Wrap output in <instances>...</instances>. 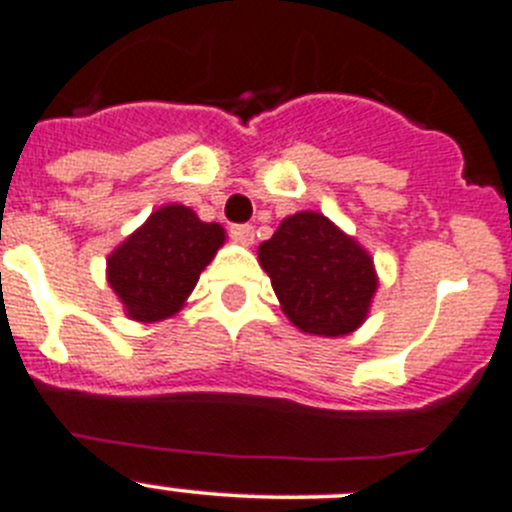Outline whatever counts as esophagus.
<instances>
[{
    "instance_id": "34e87169",
    "label": "esophagus",
    "mask_w": 512,
    "mask_h": 512,
    "mask_svg": "<svg viewBox=\"0 0 512 512\" xmlns=\"http://www.w3.org/2000/svg\"><path fill=\"white\" fill-rule=\"evenodd\" d=\"M231 238L241 246H251L253 243V225L241 223V225H231Z\"/></svg>"
}]
</instances>
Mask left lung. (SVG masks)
I'll return each mask as SVG.
<instances>
[{"label": "left lung", "mask_w": 512, "mask_h": 512, "mask_svg": "<svg viewBox=\"0 0 512 512\" xmlns=\"http://www.w3.org/2000/svg\"><path fill=\"white\" fill-rule=\"evenodd\" d=\"M261 269L302 332L340 337L368 314L378 279L368 253L320 213H297L259 246Z\"/></svg>", "instance_id": "obj_1"}]
</instances>
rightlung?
<instances>
[{
	"label": "right lung",
	"instance_id": "add662e5",
	"mask_svg": "<svg viewBox=\"0 0 512 512\" xmlns=\"http://www.w3.org/2000/svg\"><path fill=\"white\" fill-rule=\"evenodd\" d=\"M223 241L218 223H203L185 205H167L111 253V289L134 320H164L182 307Z\"/></svg>",
	"mask_w": 512,
	"mask_h": 512
}]
</instances>
